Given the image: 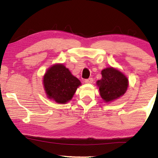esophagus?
<instances>
[{
  "label": "esophagus",
  "instance_id": "esophagus-1",
  "mask_svg": "<svg viewBox=\"0 0 158 158\" xmlns=\"http://www.w3.org/2000/svg\"><path fill=\"white\" fill-rule=\"evenodd\" d=\"M93 81V78H89V79H85V83H86V84H92Z\"/></svg>",
  "mask_w": 158,
  "mask_h": 158
}]
</instances>
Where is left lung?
<instances>
[{
	"instance_id": "left-lung-1",
	"label": "left lung",
	"mask_w": 158,
	"mask_h": 158,
	"mask_svg": "<svg viewBox=\"0 0 158 158\" xmlns=\"http://www.w3.org/2000/svg\"><path fill=\"white\" fill-rule=\"evenodd\" d=\"M102 79L97 81L101 98L106 102L114 101L126 92L128 79L121 72L114 68L102 70Z\"/></svg>"
}]
</instances>
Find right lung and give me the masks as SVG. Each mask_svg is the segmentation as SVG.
Wrapping results in <instances>:
<instances>
[{
    "label": "right lung",
    "instance_id": "add662e5",
    "mask_svg": "<svg viewBox=\"0 0 158 158\" xmlns=\"http://www.w3.org/2000/svg\"><path fill=\"white\" fill-rule=\"evenodd\" d=\"M43 84L47 98L59 104L72 100L77 88L81 85L63 64H56L47 69Z\"/></svg>",
    "mask_w": 158,
    "mask_h": 158
}]
</instances>
